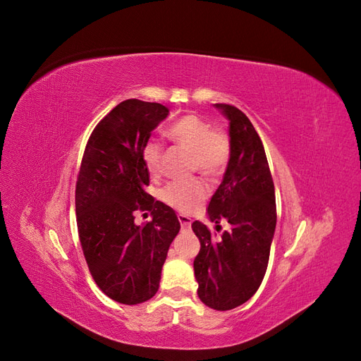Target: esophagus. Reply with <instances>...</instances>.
Instances as JSON below:
<instances>
[{
  "label": "esophagus",
  "instance_id": "34e87169",
  "mask_svg": "<svg viewBox=\"0 0 361 361\" xmlns=\"http://www.w3.org/2000/svg\"><path fill=\"white\" fill-rule=\"evenodd\" d=\"M178 218H179V223H180V226H182L183 228H190V227H191V223H192V221H191L190 216L183 215V214H179Z\"/></svg>",
  "mask_w": 361,
  "mask_h": 361
}]
</instances>
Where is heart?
<instances>
[{
  "mask_svg": "<svg viewBox=\"0 0 361 361\" xmlns=\"http://www.w3.org/2000/svg\"><path fill=\"white\" fill-rule=\"evenodd\" d=\"M166 134L174 145L191 152L192 170H199L209 178L224 170L231 157V141L223 130L212 129V125L206 118L197 114H187L174 122ZM141 158L150 174L159 173L162 149L157 141H147L141 152ZM206 194V185L194 179L167 185L161 191V199L176 211L190 214L197 209Z\"/></svg>",
  "mask_w": 361,
  "mask_h": 361,
  "instance_id": "heart-1",
  "label": "heart"
}]
</instances>
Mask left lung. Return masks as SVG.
<instances>
[{"instance_id": "1", "label": "left lung", "mask_w": 361, "mask_h": 361, "mask_svg": "<svg viewBox=\"0 0 361 361\" xmlns=\"http://www.w3.org/2000/svg\"><path fill=\"white\" fill-rule=\"evenodd\" d=\"M228 120L231 158L223 182L207 206V218L232 226L214 241L200 221L191 224L200 241L194 259L199 298L214 310H231L248 301L267 272L276 232V192L264 145L248 117L236 106L214 105Z\"/></svg>"}]
</instances>
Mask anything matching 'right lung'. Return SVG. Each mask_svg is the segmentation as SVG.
<instances>
[{"instance_id": "right-lung-1", "label": "right lung", "mask_w": 361, "mask_h": 361, "mask_svg": "<svg viewBox=\"0 0 361 361\" xmlns=\"http://www.w3.org/2000/svg\"><path fill=\"white\" fill-rule=\"evenodd\" d=\"M169 116L157 102L128 99L108 113L87 141L75 191L76 224L90 274L111 300L134 305L158 292L162 265L180 223L170 206L145 191L141 152ZM135 210L152 221L133 223Z\"/></svg>"}]
</instances>
